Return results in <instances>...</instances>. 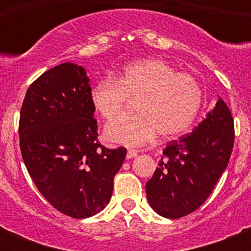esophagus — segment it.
<instances>
[{"mask_svg":"<svg viewBox=\"0 0 251 251\" xmlns=\"http://www.w3.org/2000/svg\"><path fill=\"white\" fill-rule=\"evenodd\" d=\"M135 156H138V152L135 150H129L127 153H126V157H127V159H134Z\"/></svg>","mask_w":251,"mask_h":251,"instance_id":"obj_1","label":"esophagus"}]
</instances>
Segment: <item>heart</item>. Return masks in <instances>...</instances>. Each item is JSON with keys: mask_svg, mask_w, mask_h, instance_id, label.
Returning <instances> with one entry per match:
<instances>
[{"mask_svg": "<svg viewBox=\"0 0 251 251\" xmlns=\"http://www.w3.org/2000/svg\"><path fill=\"white\" fill-rule=\"evenodd\" d=\"M90 98L95 112L105 120L120 116L129 99H138V114L117 118L104 130L108 141L126 147L146 145L157 133L163 138L186 133L203 101L198 82L160 58L137 61L122 69L116 79L99 80Z\"/></svg>", "mask_w": 251, "mask_h": 251, "instance_id": "1", "label": "heart"}]
</instances>
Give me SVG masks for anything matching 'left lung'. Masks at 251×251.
<instances>
[{"label": "left lung", "instance_id": "obj_1", "mask_svg": "<svg viewBox=\"0 0 251 251\" xmlns=\"http://www.w3.org/2000/svg\"><path fill=\"white\" fill-rule=\"evenodd\" d=\"M233 117L222 98L190 134L168 143L164 157L146 183L150 206L160 216L178 219L204 203L229 163Z\"/></svg>", "mask_w": 251, "mask_h": 251}]
</instances>
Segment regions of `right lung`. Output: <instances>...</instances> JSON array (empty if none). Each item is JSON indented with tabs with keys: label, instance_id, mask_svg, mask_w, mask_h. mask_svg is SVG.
Wrapping results in <instances>:
<instances>
[{
	"label": "right lung",
	"instance_id": "add662e5",
	"mask_svg": "<svg viewBox=\"0 0 251 251\" xmlns=\"http://www.w3.org/2000/svg\"><path fill=\"white\" fill-rule=\"evenodd\" d=\"M86 69L65 62L27 90L19 120L22 157L43 197L70 218L86 219L109 203L126 149L102 147Z\"/></svg>",
	"mask_w": 251,
	"mask_h": 251
}]
</instances>
